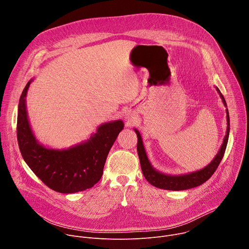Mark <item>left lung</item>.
<instances>
[{
  "label": "left lung",
  "mask_w": 249,
  "mask_h": 249,
  "mask_svg": "<svg viewBox=\"0 0 249 249\" xmlns=\"http://www.w3.org/2000/svg\"><path fill=\"white\" fill-rule=\"evenodd\" d=\"M216 89L219 92L224 105L227 107V103L223 94L221 93L218 88H216ZM226 112H227V125H228L227 132L223 141V144L218 154L216 155V157L213 159V160L204 168L197 171L185 173V174H180V175L165 174L157 170L152 165L151 161L148 159V156L143 144V140H142L140 132L137 129H134L138 137V144H137L138 156L140 159L142 171H143V174L145 176V178L147 179V181H149L153 186H156L157 188H160L164 190H172V191H179V190L194 188L206 182L218 168L228 145L229 135H230V115H229L228 108H226Z\"/></svg>",
  "instance_id": "8db88e82"
}]
</instances>
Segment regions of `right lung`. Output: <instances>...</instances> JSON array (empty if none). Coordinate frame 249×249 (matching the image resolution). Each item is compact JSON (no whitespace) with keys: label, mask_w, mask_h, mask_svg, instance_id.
Returning a JSON list of instances; mask_svg holds the SVG:
<instances>
[{"label":"right lung","mask_w":249,"mask_h":249,"mask_svg":"<svg viewBox=\"0 0 249 249\" xmlns=\"http://www.w3.org/2000/svg\"><path fill=\"white\" fill-rule=\"evenodd\" d=\"M31 79L18 102L17 136L21 156L38 178L56 192L71 194L91 188L103 174L106 158L119 133L122 120L101 124L89 139L68 149H52L40 144L31 130L26 94Z\"/></svg>","instance_id":"add662e5"}]
</instances>
